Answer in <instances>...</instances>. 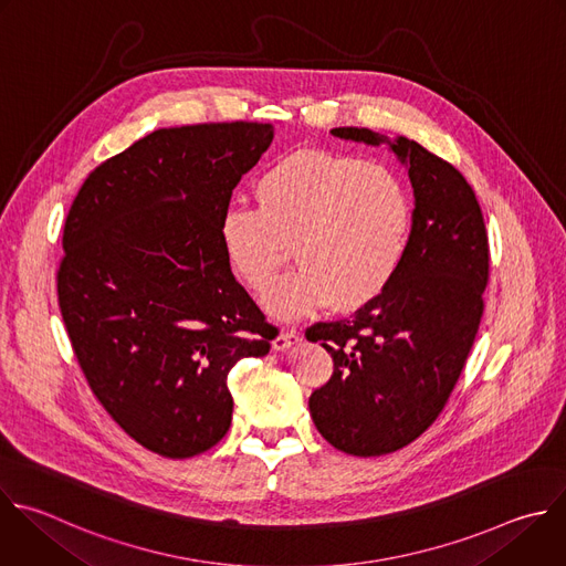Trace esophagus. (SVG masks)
<instances>
[{"label": "esophagus", "mask_w": 566, "mask_h": 566, "mask_svg": "<svg viewBox=\"0 0 566 566\" xmlns=\"http://www.w3.org/2000/svg\"><path fill=\"white\" fill-rule=\"evenodd\" d=\"M302 337H300V333H295V331H280L277 335H275V339H273V348L275 350H286L289 346H293V344H297Z\"/></svg>", "instance_id": "34e87169"}]
</instances>
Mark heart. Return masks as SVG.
I'll return each instance as SVG.
<instances>
[{
  "label": "heart",
  "instance_id": "obj_1",
  "mask_svg": "<svg viewBox=\"0 0 566 566\" xmlns=\"http://www.w3.org/2000/svg\"><path fill=\"white\" fill-rule=\"evenodd\" d=\"M255 196L260 207H227L218 231L233 273L251 289L273 280L293 244L300 269L262 295L280 319L326 304L357 311L380 297L402 266L413 207L407 184L385 164L300 148L260 172Z\"/></svg>",
  "mask_w": 566,
  "mask_h": 566
}]
</instances>
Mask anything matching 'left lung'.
<instances>
[{
	"instance_id": "left-lung-1",
	"label": "left lung",
	"mask_w": 566,
	"mask_h": 566,
	"mask_svg": "<svg viewBox=\"0 0 566 566\" xmlns=\"http://www.w3.org/2000/svg\"><path fill=\"white\" fill-rule=\"evenodd\" d=\"M331 133L387 142L416 196L409 249L385 293L348 319L306 328L333 357L331 380L308 398L311 418L328 444L370 458L407 447L444 409L484 313L489 238L473 188L442 157L368 128Z\"/></svg>"
}]
</instances>
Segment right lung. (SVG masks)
Instances as JSON below:
<instances>
[{"mask_svg": "<svg viewBox=\"0 0 566 566\" xmlns=\"http://www.w3.org/2000/svg\"><path fill=\"white\" fill-rule=\"evenodd\" d=\"M273 126L159 128L102 161L64 224L62 319L106 413L144 449L184 460L231 427L229 370L271 348V324L233 277L220 216Z\"/></svg>", "mask_w": 566, "mask_h": 566, "instance_id": "1", "label": "right lung"}]
</instances>
